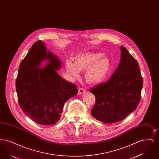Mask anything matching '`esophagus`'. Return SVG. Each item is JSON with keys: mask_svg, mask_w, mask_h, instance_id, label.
Instances as JSON below:
<instances>
[{"mask_svg": "<svg viewBox=\"0 0 159 159\" xmlns=\"http://www.w3.org/2000/svg\"><path fill=\"white\" fill-rule=\"evenodd\" d=\"M86 92V91L83 88H79L78 91V95H82Z\"/></svg>", "mask_w": 159, "mask_h": 159, "instance_id": "34e87169", "label": "esophagus"}]
</instances>
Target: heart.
<instances>
[{
  "label": "heart",
  "instance_id": "b5f03b06",
  "mask_svg": "<svg viewBox=\"0 0 159 159\" xmlns=\"http://www.w3.org/2000/svg\"><path fill=\"white\" fill-rule=\"evenodd\" d=\"M101 52H84L77 55L74 63L66 61V69L69 77L73 80L79 79L80 71H84L86 81L92 84H98L106 80L110 69V62Z\"/></svg>",
  "mask_w": 159,
  "mask_h": 159
}]
</instances>
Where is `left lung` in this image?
Masks as SVG:
<instances>
[{"label":"left lung","mask_w":159,"mask_h":159,"mask_svg":"<svg viewBox=\"0 0 159 159\" xmlns=\"http://www.w3.org/2000/svg\"><path fill=\"white\" fill-rule=\"evenodd\" d=\"M120 61L110 79L90 89L96 98L92 116L99 121H121L136 110L141 99L143 79L137 61L120 46Z\"/></svg>","instance_id":"left-lung-1"}]
</instances>
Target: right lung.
<instances>
[{
	"instance_id": "1",
	"label": "right lung",
	"mask_w": 159,
	"mask_h": 159,
	"mask_svg": "<svg viewBox=\"0 0 159 159\" xmlns=\"http://www.w3.org/2000/svg\"><path fill=\"white\" fill-rule=\"evenodd\" d=\"M62 66L42 40L33 45L21 62L16 80L18 102L24 114L38 124L59 121L64 104L78 92L75 84L57 73Z\"/></svg>"
}]
</instances>
